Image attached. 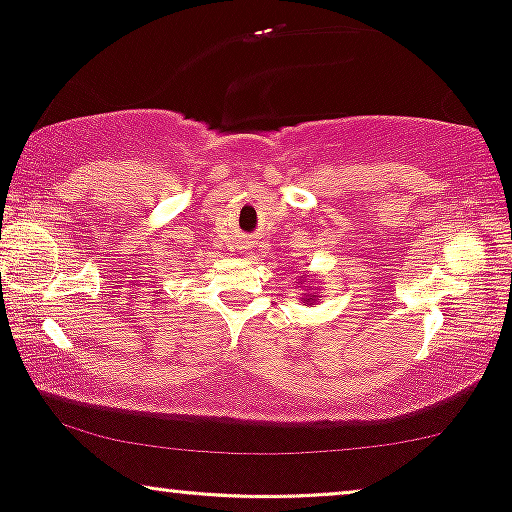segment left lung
Instances as JSON below:
<instances>
[{
	"label": "left lung",
	"mask_w": 512,
	"mask_h": 512,
	"mask_svg": "<svg viewBox=\"0 0 512 512\" xmlns=\"http://www.w3.org/2000/svg\"><path fill=\"white\" fill-rule=\"evenodd\" d=\"M307 277H310V275H307ZM307 277H305V279H307ZM319 298H321V296H319V291H317V293H305V298H303V300H305L307 305H312V303H317Z\"/></svg>",
	"instance_id": "1"
}]
</instances>
